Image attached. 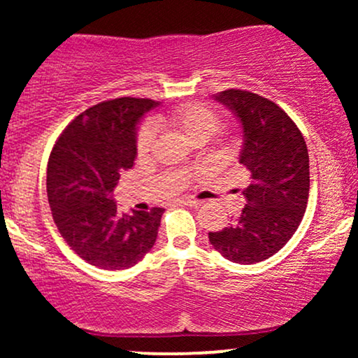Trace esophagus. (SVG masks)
I'll return each instance as SVG.
<instances>
[{
	"mask_svg": "<svg viewBox=\"0 0 358 358\" xmlns=\"http://www.w3.org/2000/svg\"><path fill=\"white\" fill-rule=\"evenodd\" d=\"M176 205H188V207H199L200 205V200H195V199H180V200H175Z\"/></svg>",
	"mask_w": 358,
	"mask_h": 358,
	"instance_id": "34e87169",
	"label": "esophagus"
}]
</instances>
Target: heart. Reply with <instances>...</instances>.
Here are the masks:
<instances>
[{
  "label": "heart",
  "mask_w": 358,
  "mask_h": 358,
  "mask_svg": "<svg viewBox=\"0 0 358 358\" xmlns=\"http://www.w3.org/2000/svg\"><path fill=\"white\" fill-rule=\"evenodd\" d=\"M156 121L168 124L173 129L180 131L188 141L205 143L220 129V116L208 106L200 102L178 106L168 110L163 116L156 117ZM155 143V127L151 124H143L139 127L136 136V150L139 155H145L151 150Z\"/></svg>",
  "instance_id": "1"
}]
</instances>
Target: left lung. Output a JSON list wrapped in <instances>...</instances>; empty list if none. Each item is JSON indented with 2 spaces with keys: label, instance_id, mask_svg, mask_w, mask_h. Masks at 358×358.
I'll use <instances>...</instances> for the list:
<instances>
[{
  "label": "left lung",
  "instance_id": "obj_1",
  "mask_svg": "<svg viewBox=\"0 0 358 358\" xmlns=\"http://www.w3.org/2000/svg\"><path fill=\"white\" fill-rule=\"evenodd\" d=\"M215 101L236 114L244 133L239 163L250 183L245 207L231 227L208 232L213 249L239 264H254L285 248L305 215L310 193V158L301 131L273 101L229 89Z\"/></svg>",
  "mask_w": 358,
  "mask_h": 358
}]
</instances>
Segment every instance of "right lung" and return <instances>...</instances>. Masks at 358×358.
Masks as SVG:
<instances>
[{
    "label": "right lung",
    "mask_w": 358,
    "mask_h": 358,
    "mask_svg": "<svg viewBox=\"0 0 358 358\" xmlns=\"http://www.w3.org/2000/svg\"><path fill=\"white\" fill-rule=\"evenodd\" d=\"M158 106L119 97L79 114L53 146L47 195L60 236L77 256L101 269H127L155 245L163 208L119 215L113 192L136 158V129Z\"/></svg>",
    "instance_id": "obj_1"
}]
</instances>
